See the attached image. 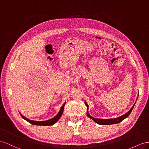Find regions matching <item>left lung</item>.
I'll return each instance as SVG.
<instances>
[{
    "label": "left lung",
    "mask_w": 149,
    "mask_h": 149,
    "mask_svg": "<svg viewBox=\"0 0 149 149\" xmlns=\"http://www.w3.org/2000/svg\"><path fill=\"white\" fill-rule=\"evenodd\" d=\"M139 96V95H138ZM137 100V99H136ZM136 103V102H135V104L133 105V106L132 107V108L129 110V111L126 113L125 114H124L123 115H121L118 118H109V119H101V118H94L92 116L90 115V114L89 113V106L87 104V102L85 101V104L87 106V116H88L90 118H91L94 121L96 122V123L99 124V125H113V124H117L118 123H120L121 121H123L125 118H127L129 115L131 113L133 109V107H134V106Z\"/></svg>",
    "instance_id": "8db88e82"
}]
</instances>
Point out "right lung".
I'll list each match as a JSON object with an SVG mask.
<instances>
[{"label":"right lung","instance_id":"obj_1","mask_svg":"<svg viewBox=\"0 0 149 149\" xmlns=\"http://www.w3.org/2000/svg\"><path fill=\"white\" fill-rule=\"evenodd\" d=\"M65 102H64V104L62 106V107L60 108V111L58 113V114H56L55 116H54L53 118H52V119H49L48 120H45V121H34V120H29L28 118H26L24 116L22 115V114L20 113L21 117L23 118L24 120H26L27 121H28L29 123H30L31 124L33 125H40V126H50V125H54L55 123H56L57 121L59 120L60 118L62 116L63 112V109H64V106L65 104Z\"/></svg>","mask_w":149,"mask_h":149}]
</instances>
